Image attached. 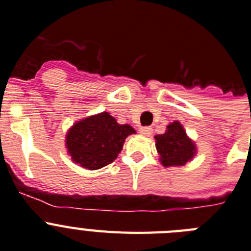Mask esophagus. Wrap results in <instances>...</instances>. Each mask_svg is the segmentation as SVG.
Returning <instances> with one entry per match:
<instances>
[{
	"mask_svg": "<svg viewBox=\"0 0 251 251\" xmlns=\"http://www.w3.org/2000/svg\"><path fill=\"white\" fill-rule=\"evenodd\" d=\"M139 131H140V134L144 135V136H150L152 132V128L150 127V126H144V127L139 128Z\"/></svg>",
	"mask_w": 251,
	"mask_h": 251,
	"instance_id": "34e87169",
	"label": "esophagus"
}]
</instances>
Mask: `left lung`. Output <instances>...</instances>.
<instances>
[{
	"label": "left lung",
	"mask_w": 251,
	"mask_h": 251,
	"mask_svg": "<svg viewBox=\"0 0 251 251\" xmlns=\"http://www.w3.org/2000/svg\"><path fill=\"white\" fill-rule=\"evenodd\" d=\"M154 139L159 162L163 167H182L191 162L197 154L195 141L187 135L179 121L169 124L164 134L155 135Z\"/></svg>",
	"instance_id": "obj_1"
}]
</instances>
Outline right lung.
Here are the masks:
<instances>
[{"label":"right lung","mask_w":251,"mask_h":251,"mask_svg":"<svg viewBox=\"0 0 251 251\" xmlns=\"http://www.w3.org/2000/svg\"><path fill=\"white\" fill-rule=\"evenodd\" d=\"M135 132L132 126L121 125L108 112H101L75 121L65 135V148L73 163L96 171L111 164L125 139Z\"/></svg>","instance_id":"obj_1"}]
</instances>
